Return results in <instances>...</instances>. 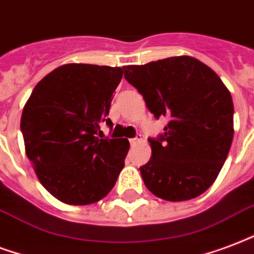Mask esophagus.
<instances>
[{
	"instance_id": "esophagus-1",
	"label": "esophagus",
	"mask_w": 254,
	"mask_h": 254,
	"mask_svg": "<svg viewBox=\"0 0 254 254\" xmlns=\"http://www.w3.org/2000/svg\"><path fill=\"white\" fill-rule=\"evenodd\" d=\"M142 142V136L139 135V136H135V138L129 139V143H131V146L134 147V146H136V144H139V143Z\"/></svg>"
}]
</instances>
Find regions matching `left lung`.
Returning a JSON list of instances; mask_svg holds the SVG:
<instances>
[{
	"instance_id": "8db88e82",
	"label": "left lung",
	"mask_w": 254,
	"mask_h": 254,
	"mask_svg": "<svg viewBox=\"0 0 254 254\" xmlns=\"http://www.w3.org/2000/svg\"><path fill=\"white\" fill-rule=\"evenodd\" d=\"M165 132L150 138L151 158L139 170L146 188L166 201H188L210 188L233 140L232 95L214 70L190 56L123 66Z\"/></svg>"
}]
</instances>
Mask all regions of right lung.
<instances>
[{
	"instance_id": "1",
	"label": "right lung",
	"mask_w": 254,
	"mask_h": 254,
	"mask_svg": "<svg viewBox=\"0 0 254 254\" xmlns=\"http://www.w3.org/2000/svg\"><path fill=\"white\" fill-rule=\"evenodd\" d=\"M123 76L120 66L65 64L34 87L21 132L28 159L44 188L68 205L100 201L115 186L129 142L101 136ZM99 136H97V132Z\"/></svg>"
}]
</instances>
